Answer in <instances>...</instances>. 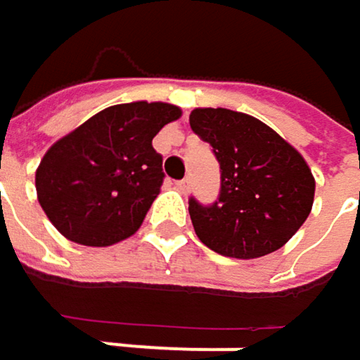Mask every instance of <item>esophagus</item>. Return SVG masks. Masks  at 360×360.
Segmentation results:
<instances>
[{"instance_id":"34e87169","label":"esophagus","mask_w":360,"mask_h":360,"mask_svg":"<svg viewBox=\"0 0 360 360\" xmlns=\"http://www.w3.org/2000/svg\"><path fill=\"white\" fill-rule=\"evenodd\" d=\"M177 189H179L181 193H187L189 191V179L177 181Z\"/></svg>"}]
</instances>
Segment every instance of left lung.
Segmentation results:
<instances>
[{
	"mask_svg": "<svg viewBox=\"0 0 360 360\" xmlns=\"http://www.w3.org/2000/svg\"><path fill=\"white\" fill-rule=\"evenodd\" d=\"M189 124L221 165L219 200L212 206L189 200L200 242L246 260L279 250L302 227L315 200V177L302 154L244 112L195 108Z\"/></svg>",
	"mask_w": 360,
	"mask_h": 360,
	"instance_id": "left-lung-1",
	"label": "left lung"
}]
</instances>
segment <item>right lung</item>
Listing matches in <instances>:
<instances>
[{"label": "right lung", "mask_w": 360, "mask_h": 360, "mask_svg": "<svg viewBox=\"0 0 360 360\" xmlns=\"http://www.w3.org/2000/svg\"><path fill=\"white\" fill-rule=\"evenodd\" d=\"M165 102L116 104L58 139L35 173L37 200L70 242L104 248L131 238L165 179L156 133L177 120Z\"/></svg>", "instance_id": "add662e5"}]
</instances>
